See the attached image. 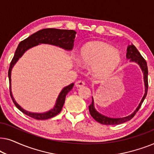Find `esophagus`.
I'll use <instances>...</instances> for the list:
<instances>
[{
  "mask_svg": "<svg viewBox=\"0 0 154 154\" xmlns=\"http://www.w3.org/2000/svg\"><path fill=\"white\" fill-rule=\"evenodd\" d=\"M85 82L83 81H77L76 83H75V86H76L77 88H81L83 87V85H85Z\"/></svg>",
  "mask_w": 154,
  "mask_h": 154,
  "instance_id": "obj_1",
  "label": "esophagus"
}]
</instances>
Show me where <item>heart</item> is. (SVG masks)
Masks as SVG:
<instances>
[{
	"mask_svg": "<svg viewBox=\"0 0 154 154\" xmlns=\"http://www.w3.org/2000/svg\"><path fill=\"white\" fill-rule=\"evenodd\" d=\"M81 61L86 66H93L97 74L107 75L119 66L121 56L109 44L102 41H92L81 48Z\"/></svg>",
	"mask_w": 154,
	"mask_h": 154,
	"instance_id": "heart-1",
	"label": "heart"
}]
</instances>
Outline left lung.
<instances>
[{
	"label": "left lung",
	"mask_w": 154,
	"mask_h": 154,
	"mask_svg": "<svg viewBox=\"0 0 154 154\" xmlns=\"http://www.w3.org/2000/svg\"><path fill=\"white\" fill-rule=\"evenodd\" d=\"M126 57L128 60H130V62H136L137 64L140 65L141 69H142L143 74H144V86H145V92L144 96L141 100V102L139 104V106L137 107L136 110L134 111L131 114L128 116L126 117L123 118H119V119H113V118H109L101 114L94 109V100L92 97V104L89 106V111L90 115L92 117L97 121L98 123L103 125H119V124L123 123L125 122H127L130 120H131L132 118L134 116L136 113L137 112L139 109H140L141 105L144 102L145 97H146L147 91H148V68H147V64L146 60L142 57L141 55L140 52L138 51L135 46L134 45H130L128 46L127 48V54H126Z\"/></svg>",
	"instance_id": "obj_1"
}]
</instances>
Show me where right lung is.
<instances>
[{
  "label": "right lung",
  "mask_w": 154,
  "mask_h": 154,
  "mask_svg": "<svg viewBox=\"0 0 154 154\" xmlns=\"http://www.w3.org/2000/svg\"><path fill=\"white\" fill-rule=\"evenodd\" d=\"M75 34H76V32L73 30L44 29L31 35L27 38L20 42L18 45L14 55L11 61V63H10L9 71H8V78H9L10 82V92L12 100L17 108L22 111V113H24V114L36 120H46L55 116L62 111L63 105H64L65 102L66 95L72 89L74 83H71L69 85L63 88L59 94L57 99L55 105H54L53 109H50L45 113L29 112V111L24 110V109L22 108L16 102V101L13 98V96H12L11 91V72L14 64L27 50L41 43L50 44V45L58 46V47L62 48L66 50H71L73 47V42H74Z\"/></svg>",
  "instance_id": "add662e5"
}]
</instances>
